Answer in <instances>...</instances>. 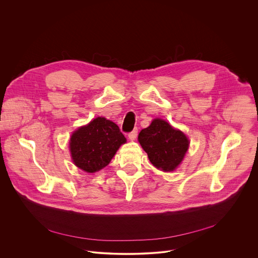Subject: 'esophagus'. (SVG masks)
<instances>
[{
    "instance_id": "34e87169",
    "label": "esophagus",
    "mask_w": 258,
    "mask_h": 258,
    "mask_svg": "<svg viewBox=\"0 0 258 258\" xmlns=\"http://www.w3.org/2000/svg\"><path fill=\"white\" fill-rule=\"evenodd\" d=\"M137 136H138V128H135L133 132H131V133L128 134V139H130L131 141H134V140H136Z\"/></svg>"
}]
</instances>
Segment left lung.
Returning a JSON list of instances; mask_svg holds the SVG:
<instances>
[{
    "instance_id": "1",
    "label": "left lung",
    "mask_w": 258,
    "mask_h": 258,
    "mask_svg": "<svg viewBox=\"0 0 258 258\" xmlns=\"http://www.w3.org/2000/svg\"><path fill=\"white\" fill-rule=\"evenodd\" d=\"M138 139L151 163L165 172L173 171L181 163L189 145L182 132L160 118L142 130Z\"/></svg>"
}]
</instances>
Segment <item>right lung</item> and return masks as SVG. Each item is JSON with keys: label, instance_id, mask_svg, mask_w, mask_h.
I'll return each instance as SVG.
<instances>
[{"label": "right lung", "instance_id": "obj_1", "mask_svg": "<svg viewBox=\"0 0 258 258\" xmlns=\"http://www.w3.org/2000/svg\"><path fill=\"white\" fill-rule=\"evenodd\" d=\"M125 142L124 136L114 122L97 117L72 135L70 151L77 167L94 173L109 164L118 148Z\"/></svg>", "mask_w": 258, "mask_h": 258}]
</instances>
